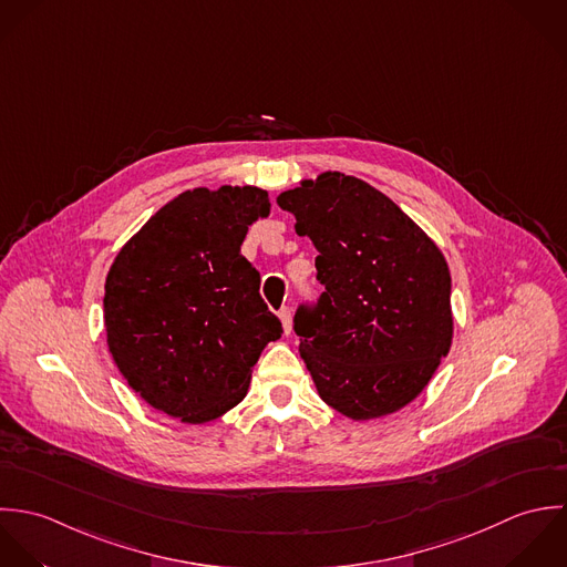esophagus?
Returning a JSON list of instances; mask_svg holds the SVG:
<instances>
[{
  "label": "esophagus",
  "mask_w": 567,
  "mask_h": 567,
  "mask_svg": "<svg viewBox=\"0 0 567 567\" xmlns=\"http://www.w3.org/2000/svg\"><path fill=\"white\" fill-rule=\"evenodd\" d=\"M278 316H280V322H282V329H285V333L289 336V333H291V324H293V316H291V309H289V307H282V309L278 311Z\"/></svg>",
  "instance_id": "esophagus-1"
}]
</instances>
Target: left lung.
I'll return each instance as SVG.
<instances>
[{"instance_id": "8db88e82", "label": "left lung", "mask_w": 567, "mask_h": 567, "mask_svg": "<svg viewBox=\"0 0 567 567\" xmlns=\"http://www.w3.org/2000/svg\"><path fill=\"white\" fill-rule=\"evenodd\" d=\"M276 202L318 249L324 291L298 307L293 331L322 401L354 421L401 410L452 346L445 256L392 199L350 175L305 179Z\"/></svg>"}]
</instances>
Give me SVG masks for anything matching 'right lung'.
Masks as SVG:
<instances>
[{
	"label": "right lung",
	"mask_w": 567,
	"mask_h": 567,
	"mask_svg": "<svg viewBox=\"0 0 567 567\" xmlns=\"http://www.w3.org/2000/svg\"><path fill=\"white\" fill-rule=\"evenodd\" d=\"M269 215L254 186L186 190L117 251L105 282L115 365L155 410L208 423L247 394L262 348L282 336L240 254L247 227Z\"/></svg>",
	"instance_id": "obj_1"
}]
</instances>
